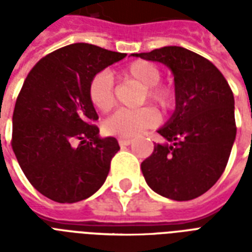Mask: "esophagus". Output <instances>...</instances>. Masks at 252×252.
I'll return each mask as SVG.
<instances>
[{
    "instance_id": "obj_1",
    "label": "esophagus",
    "mask_w": 252,
    "mask_h": 252,
    "mask_svg": "<svg viewBox=\"0 0 252 252\" xmlns=\"http://www.w3.org/2000/svg\"><path fill=\"white\" fill-rule=\"evenodd\" d=\"M132 144L130 138H119V145L120 146H128Z\"/></svg>"
}]
</instances>
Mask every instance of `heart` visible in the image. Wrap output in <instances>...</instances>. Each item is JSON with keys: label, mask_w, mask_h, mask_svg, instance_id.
Returning <instances> with one entry per match:
<instances>
[{"label": "heart", "mask_w": 252, "mask_h": 252, "mask_svg": "<svg viewBox=\"0 0 252 252\" xmlns=\"http://www.w3.org/2000/svg\"><path fill=\"white\" fill-rule=\"evenodd\" d=\"M122 78L133 81L142 86L141 103L150 102L162 111L171 110L175 103V91L171 86L159 84L161 69L152 61L136 60L128 64L120 72ZM87 95L91 104L100 112H108L115 104L114 81L108 72H98L91 77ZM159 122V114L156 108L145 106L138 110H119L107 118L103 128L108 134L116 137H136L146 129L153 128Z\"/></svg>", "instance_id": "obj_1"}]
</instances>
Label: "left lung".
I'll use <instances>...</instances> for the list:
<instances>
[{"instance_id":"obj_1","label":"left lung","mask_w":252,"mask_h":252,"mask_svg":"<svg viewBox=\"0 0 252 252\" xmlns=\"http://www.w3.org/2000/svg\"><path fill=\"white\" fill-rule=\"evenodd\" d=\"M133 56L167 65L175 82V112L158 130L171 145H154L141 163L144 178L168 199H196L215 186L230 157L237 134L233 91L211 61L183 47Z\"/></svg>"}]
</instances>
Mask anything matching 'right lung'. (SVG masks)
Returning <instances> with one entry per match:
<instances>
[{
    "instance_id": "obj_1",
    "label": "right lung",
    "mask_w": 252,
    "mask_h": 252,
    "mask_svg": "<svg viewBox=\"0 0 252 252\" xmlns=\"http://www.w3.org/2000/svg\"><path fill=\"white\" fill-rule=\"evenodd\" d=\"M126 56L76 43L40 59L26 77L14 107L11 148L26 178L45 197L77 203L104 183L120 146L115 137L99 138L87 86Z\"/></svg>"
}]
</instances>
